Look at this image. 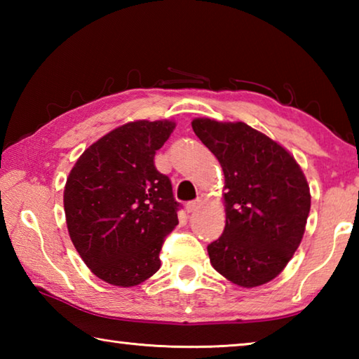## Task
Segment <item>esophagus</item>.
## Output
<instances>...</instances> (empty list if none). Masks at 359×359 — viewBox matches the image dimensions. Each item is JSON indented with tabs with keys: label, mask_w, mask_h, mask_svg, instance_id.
<instances>
[{
	"label": "esophagus",
	"mask_w": 359,
	"mask_h": 359,
	"mask_svg": "<svg viewBox=\"0 0 359 359\" xmlns=\"http://www.w3.org/2000/svg\"><path fill=\"white\" fill-rule=\"evenodd\" d=\"M199 208H201V199H196V201H190V203H187V205H185L188 214H193V212L198 210Z\"/></svg>",
	"instance_id": "esophagus-1"
}]
</instances>
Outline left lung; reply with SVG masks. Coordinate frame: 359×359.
<instances>
[{"label": "left lung", "mask_w": 359, "mask_h": 359, "mask_svg": "<svg viewBox=\"0 0 359 359\" xmlns=\"http://www.w3.org/2000/svg\"><path fill=\"white\" fill-rule=\"evenodd\" d=\"M191 126L220 163L226 190V224L208 247L210 264L242 288L271 282L293 258L306 231V175L283 145L244 121L198 117Z\"/></svg>", "instance_id": "8db88e82"}]
</instances>
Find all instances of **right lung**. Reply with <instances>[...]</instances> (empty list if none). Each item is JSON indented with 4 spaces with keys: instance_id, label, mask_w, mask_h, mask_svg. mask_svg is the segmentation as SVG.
Masks as SVG:
<instances>
[{
    "instance_id": "1",
    "label": "right lung",
    "mask_w": 359,
    "mask_h": 359,
    "mask_svg": "<svg viewBox=\"0 0 359 359\" xmlns=\"http://www.w3.org/2000/svg\"><path fill=\"white\" fill-rule=\"evenodd\" d=\"M174 128V120L128 121L85 149L66 179L69 238L88 269L114 287L154 276L163 239L179 224L171 180L154 163Z\"/></svg>"
}]
</instances>
